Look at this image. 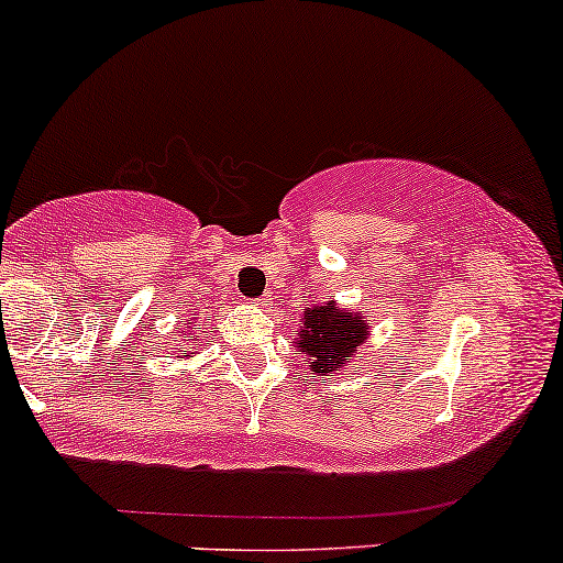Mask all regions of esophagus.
I'll return each mask as SVG.
<instances>
[{"label":"esophagus","instance_id":"34e87169","mask_svg":"<svg viewBox=\"0 0 563 563\" xmlns=\"http://www.w3.org/2000/svg\"><path fill=\"white\" fill-rule=\"evenodd\" d=\"M251 303H256V307H267L269 296H262V299H256V301H251Z\"/></svg>","mask_w":563,"mask_h":563}]
</instances>
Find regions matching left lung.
<instances>
[{"mask_svg":"<svg viewBox=\"0 0 563 563\" xmlns=\"http://www.w3.org/2000/svg\"><path fill=\"white\" fill-rule=\"evenodd\" d=\"M367 335H371V325L363 314L339 309L331 301L303 312L299 339L294 344L307 357L309 371L325 376L344 367L346 360L365 344Z\"/></svg>","mask_w":563,"mask_h":563,"instance_id":"left-lung-1","label":"left lung"}]
</instances>
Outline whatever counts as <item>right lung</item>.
<instances>
[{"label":"right lung","instance_id":"1","mask_svg":"<svg viewBox=\"0 0 563 563\" xmlns=\"http://www.w3.org/2000/svg\"><path fill=\"white\" fill-rule=\"evenodd\" d=\"M185 341H198V339H196V335H192V333H185ZM190 354H196V352H187L185 357H190Z\"/></svg>","mask_w":563,"mask_h":563}]
</instances>
